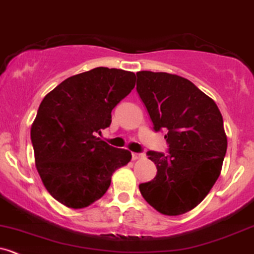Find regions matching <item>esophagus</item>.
<instances>
[{
  "label": "esophagus",
  "instance_id": "obj_1",
  "mask_svg": "<svg viewBox=\"0 0 254 254\" xmlns=\"http://www.w3.org/2000/svg\"><path fill=\"white\" fill-rule=\"evenodd\" d=\"M142 157H143L142 153H135V152H132V153H131L132 161H137V159L142 158Z\"/></svg>",
  "mask_w": 254,
  "mask_h": 254
}]
</instances>
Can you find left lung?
Listing matches in <instances>:
<instances>
[{"instance_id":"left-lung-1","label":"left lung","mask_w":254,"mask_h":254,"mask_svg":"<svg viewBox=\"0 0 254 254\" xmlns=\"http://www.w3.org/2000/svg\"><path fill=\"white\" fill-rule=\"evenodd\" d=\"M136 90L156 131L167 130L168 154L148 151L157 175L141 194L164 215H180L203 201L219 178L228 138L217 103L175 74L136 73Z\"/></svg>"}]
</instances>
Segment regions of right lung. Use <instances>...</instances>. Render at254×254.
Masks as SVG:
<instances>
[{
  "mask_svg": "<svg viewBox=\"0 0 254 254\" xmlns=\"http://www.w3.org/2000/svg\"><path fill=\"white\" fill-rule=\"evenodd\" d=\"M132 71L91 69L47 93L31 125L35 165L42 184L60 203L80 209L100 199L113 173L131 161L127 149L101 140L112 109L135 87Z\"/></svg>",
  "mask_w": 254,
  "mask_h": 254,
  "instance_id": "1",
  "label": "right lung"
}]
</instances>
